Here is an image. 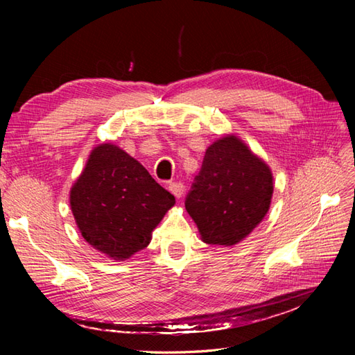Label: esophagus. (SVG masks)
I'll return each mask as SVG.
<instances>
[{
	"label": "esophagus",
	"instance_id": "esophagus-1",
	"mask_svg": "<svg viewBox=\"0 0 355 355\" xmlns=\"http://www.w3.org/2000/svg\"><path fill=\"white\" fill-rule=\"evenodd\" d=\"M184 184L182 182H173V184L168 185V191L173 194L176 198H182V196H184Z\"/></svg>",
	"mask_w": 355,
	"mask_h": 355
}]
</instances>
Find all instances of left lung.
Wrapping results in <instances>:
<instances>
[{"mask_svg":"<svg viewBox=\"0 0 355 355\" xmlns=\"http://www.w3.org/2000/svg\"><path fill=\"white\" fill-rule=\"evenodd\" d=\"M272 192L270 166L239 136L225 135L206 149L185 207L204 243L231 247L263 220Z\"/></svg>","mask_w":355,"mask_h":355,"instance_id":"8db88e82","label":"left lung"}]
</instances>
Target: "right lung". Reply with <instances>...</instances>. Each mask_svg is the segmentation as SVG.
Returning <instances> with one entry per match:
<instances>
[{
  "mask_svg": "<svg viewBox=\"0 0 355 355\" xmlns=\"http://www.w3.org/2000/svg\"><path fill=\"white\" fill-rule=\"evenodd\" d=\"M175 202L137 159L114 144L92 149L69 191L83 239L114 261H125L148 247Z\"/></svg>",
  "mask_w": 355,
  "mask_h": 355,
  "instance_id": "right-lung-1",
  "label": "right lung"
}]
</instances>
